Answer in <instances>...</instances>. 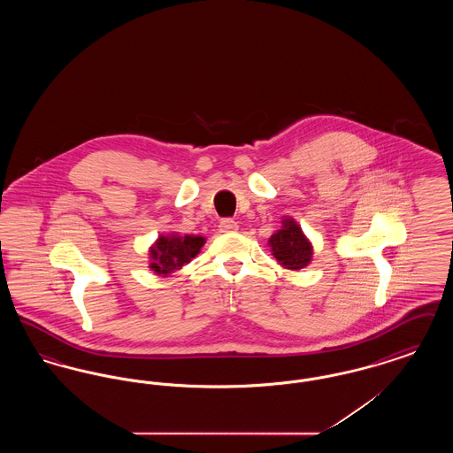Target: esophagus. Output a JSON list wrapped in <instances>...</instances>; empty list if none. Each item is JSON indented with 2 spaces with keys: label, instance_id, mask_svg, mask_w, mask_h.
Wrapping results in <instances>:
<instances>
[{
  "label": "esophagus",
  "instance_id": "34e87169",
  "mask_svg": "<svg viewBox=\"0 0 453 453\" xmlns=\"http://www.w3.org/2000/svg\"><path fill=\"white\" fill-rule=\"evenodd\" d=\"M219 231H220V233H236L237 224L234 220H231V219H224V220H220V224H219Z\"/></svg>",
  "mask_w": 453,
  "mask_h": 453
}]
</instances>
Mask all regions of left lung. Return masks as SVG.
I'll return each instance as SVG.
<instances>
[{
  "label": "left lung",
  "mask_w": 453,
  "mask_h": 453,
  "mask_svg": "<svg viewBox=\"0 0 453 453\" xmlns=\"http://www.w3.org/2000/svg\"><path fill=\"white\" fill-rule=\"evenodd\" d=\"M268 244L272 255L287 270H301L312 259V244L292 217L281 220V229L272 234Z\"/></svg>",
  "instance_id": "obj_1"
}]
</instances>
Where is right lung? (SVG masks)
<instances>
[{
	"mask_svg": "<svg viewBox=\"0 0 453 453\" xmlns=\"http://www.w3.org/2000/svg\"><path fill=\"white\" fill-rule=\"evenodd\" d=\"M205 239L202 236H180L176 233L157 237L150 248V268L157 275H170L190 263L200 253Z\"/></svg>",
	"mask_w": 453,
	"mask_h": 453,
	"instance_id": "1",
	"label": "right lung"
}]
</instances>
